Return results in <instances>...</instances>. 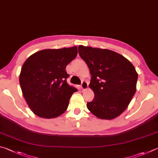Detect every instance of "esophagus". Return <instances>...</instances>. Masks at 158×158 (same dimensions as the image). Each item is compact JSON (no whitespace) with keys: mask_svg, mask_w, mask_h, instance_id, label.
Instances as JSON below:
<instances>
[{"mask_svg":"<svg viewBox=\"0 0 158 158\" xmlns=\"http://www.w3.org/2000/svg\"><path fill=\"white\" fill-rule=\"evenodd\" d=\"M81 88L82 90H86L87 88H88V83L86 82L83 81L82 82V84H81Z\"/></svg>","mask_w":158,"mask_h":158,"instance_id":"34e87169","label":"esophagus"}]
</instances>
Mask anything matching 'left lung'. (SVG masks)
I'll return each instance as SVG.
<instances>
[{
  "mask_svg": "<svg viewBox=\"0 0 158 158\" xmlns=\"http://www.w3.org/2000/svg\"><path fill=\"white\" fill-rule=\"evenodd\" d=\"M92 76L89 87L94 98L88 110L101 119H113L125 111L136 92L138 74L123 55L108 49L78 46Z\"/></svg>",
  "mask_w": 158,
  "mask_h": 158,
  "instance_id": "8db88e82",
  "label": "left lung"
}]
</instances>
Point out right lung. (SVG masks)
<instances>
[{
	"label": "right lung",
	"mask_w": 158,
	"mask_h": 158,
	"mask_svg": "<svg viewBox=\"0 0 158 158\" xmlns=\"http://www.w3.org/2000/svg\"><path fill=\"white\" fill-rule=\"evenodd\" d=\"M77 55V46L44 49L25 61L19 82L25 100L35 114L52 118L67 109L70 98L77 89L66 82V67Z\"/></svg>",
	"instance_id": "right-lung-1"
}]
</instances>
